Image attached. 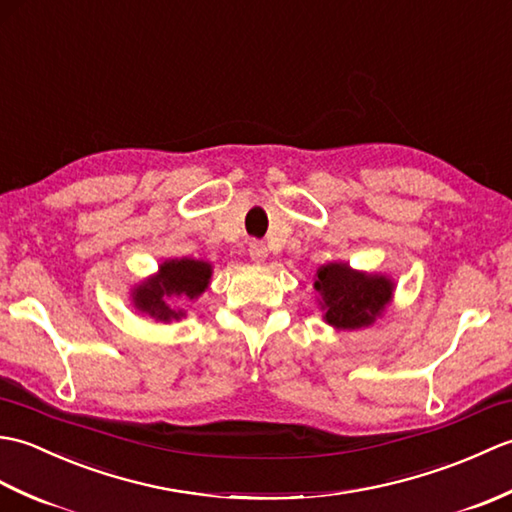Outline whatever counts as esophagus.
Masks as SVG:
<instances>
[{"label": "esophagus", "mask_w": 512, "mask_h": 512, "mask_svg": "<svg viewBox=\"0 0 512 512\" xmlns=\"http://www.w3.org/2000/svg\"><path fill=\"white\" fill-rule=\"evenodd\" d=\"M248 255L253 262H264L266 255H268V248L264 242H257V239H253V242L248 244Z\"/></svg>", "instance_id": "obj_1"}]
</instances>
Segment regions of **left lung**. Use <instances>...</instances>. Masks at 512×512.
<instances>
[{
	"mask_svg": "<svg viewBox=\"0 0 512 512\" xmlns=\"http://www.w3.org/2000/svg\"><path fill=\"white\" fill-rule=\"evenodd\" d=\"M314 288L323 297L325 321L341 330L372 325L394 292L387 277L354 273L347 264L321 266Z\"/></svg>",
	"mask_w": 512,
	"mask_h": 512,
	"instance_id": "8db88e82",
	"label": "left lung"
}]
</instances>
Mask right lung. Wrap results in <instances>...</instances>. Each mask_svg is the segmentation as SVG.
Returning a JSON list of instances; mask_svg holds the SVG:
<instances>
[{
    "label": "right lung",
    "mask_w": 512,
    "mask_h": 512,
    "mask_svg": "<svg viewBox=\"0 0 512 512\" xmlns=\"http://www.w3.org/2000/svg\"><path fill=\"white\" fill-rule=\"evenodd\" d=\"M211 266L195 259H171L160 266V273L145 281L136 290V306L138 310L147 312L156 321H171L180 319L182 310H171L167 306V297H182L195 299L200 297L204 288L209 286Z\"/></svg>",
    "instance_id": "right-lung-1"
}]
</instances>
